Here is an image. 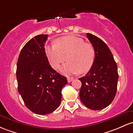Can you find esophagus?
<instances>
[{"mask_svg":"<svg viewBox=\"0 0 133 133\" xmlns=\"http://www.w3.org/2000/svg\"><path fill=\"white\" fill-rule=\"evenodd\" d=\"M72 80H73V78H68V81L69 83L71 82V81H72Z\"/></svg>","mask_w":133,"mask_h":133,"instance_id":"1","label":"esophagus"}]
</instances>
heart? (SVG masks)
Returning a JSON list of instances; mask_svg holds the SVG:
<instances>
[{"label":"heart","instance_id":"b5f03b06","mask_svg":"<svg viewBox=\"0 0 133 133\" xmlns=\"http://www.w3.org/2000/svg\"><path fill=\"white\" fill-rule=\"evenodd\" d=\"M45 52L54 69H57L65 57L68 62L60 69L65 75L87 72L93 66L96 57L94 46L75 36L59 38L55 44L46 45Z\"/></svg>","mask_w":133,"mask_h":133}]
</instances>
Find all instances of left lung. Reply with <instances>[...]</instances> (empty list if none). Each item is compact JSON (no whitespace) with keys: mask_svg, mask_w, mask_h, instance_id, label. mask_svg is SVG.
Listing matches in <instances>:
<instances>
[{"mask_svg":"<svg viewBox=\"0 0 133 133\" xmlns=\"http://www.w3.org/2000/svg\"><path fill=\"white\" fill-rule=\"evenodd\" d=\"M87 38L94 46V64L86 76L79 78L81 101L91 110L105 109L112 103L117 91L119 74L111 51L104 42L91 33Z\"/></svg>","mask_w":133,"mask_h":133,"instance_id":"8db88e82","label":"left lung"}]
</instances>
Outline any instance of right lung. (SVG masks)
I'll list each match as a JSON object with an SVG mask.
<instances>
[{
    "label": "right lung",
    "instance_id": "obj_1",
    "mask_svg": "<svg viewBox=\"0 0 133 133\" xmlns=\"http://www.w3.org/2000/svg\"><path fill=\"white\" fill-rule=\"evenodd\" d=\"M48 35H40L23 46L17 62L18 92L26 106L36 114L45 115L57 109L67 78L50 66L45 52Z\"/></svg>",
    "mask_w": 133,
    "mask_h": 133
}]
</instances>
